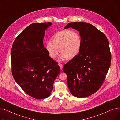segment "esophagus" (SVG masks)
Returning <instances> with one entry per match:
<instances>
[{"mask_svg":"<svg viewBox=\"0 0 120 120\" xmlns=\"http://www.w3.org/2000/svg\"><path fill=\"white\" fill-rule=\"evenodd\" d=\"M59 66L60 68V69L62 70V69H63V65H62V64H59Z\"/></svg>","mask_w":120,"mask_h":120,"instance_id":"esophagus-1","label":"esophagus"}]
</instances>
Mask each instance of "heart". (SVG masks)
<instances>
[{
	"instance_id": "obj_1",
	"label": "heart",
	"mask_w": 120,
	"mask_h": 120,
	"mask_svg": "<svg viewBox=\"0 0 120 120\" xmlns=\"http://www.w3.org/2000/svg\"><path fill=\"white\" fill-rule=\"evenodd\" d=\"M82 41L76 31L65 30L56 33L51 41L45 45V49L51 58H56L60 51L59 61L75 58L80 52Z\"/></svg>"
}]
</instances>
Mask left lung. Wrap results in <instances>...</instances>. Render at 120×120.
I'll return each instance as SVG.
<instances>
[{"mask_svg": "<svg viewBox=\"0 0 120 120\" xmlns=\"http://www.w3.org/2000/svg\"><path fill=\"white\" fill-rule=\"evenodd\" d=\"M71 27L79 32L82 44L79 53L65 64L63 71L71 94L85 98L96 92L103 84L111 65V55L105 34L92 24L70 22L64 29Z\"/></svg>", "mask_w": 120, "mask_h": 120, "instance_id": "obj_1", "label": "left lung"}]
</instances>
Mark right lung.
Masks as SVG:
<instances>
[{
    "mask_svg": "<svg viewBox=\"0 0 120 120\" xmlns=\"http://www.w3.org/2000/svg\"><path fill=\"white\" fill-rule=\"evenodd\" d=\"M51 24L48 22L29 25L15 38L12 48L14 79L27 95L36 99L50 96L60 72L43 44L45 30Z\"/></svg>",
    "mask_w": 120,
    "mask_h": 120,
    "instance_id": "1",
    "label": "right lung"
}]
</instances>
